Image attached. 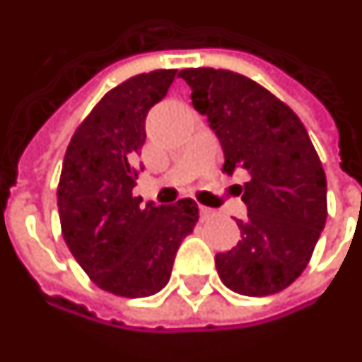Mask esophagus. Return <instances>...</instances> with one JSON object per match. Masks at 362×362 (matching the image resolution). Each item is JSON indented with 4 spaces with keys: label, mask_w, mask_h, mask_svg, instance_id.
Segmentation results:
<instances>
[{
    "label": "esophagus",
    "mask_w": 362,
    "mask_h": 362,
    "mask_svg": "<svg viewBox=\"0 0 362 362\" xmlns=\"http://www.w3.org/2000/svg\"><path fill=\"white\" fill-rule=\"evenodd\" d=\"M199 216H202V219H209V217L214 216V209H209L206 206H199Z\"/></svg>",
    "instance_id": "esophagus-1"
}]
</instances>
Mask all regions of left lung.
Here are the masks:
<instances>
[{"label": "left lung", "instance_id": "left-lung-1", "mask_svg": "<svg viewBox=\"0 0 362 362\" xmlns=\"http://www.w3.org/2000/svg\"><path fill=\"white\" fill-rule=\"evenodd\" d=\"M192 103L223 146V173H247L239 188L247 217L241 241L217 252L225 286L243 296L288 288L312 259L327 219V182L304 123L247 76L216 68H186Z\"/></svg>", "mask_w": 362, "mask_h": 362}]
</instances>
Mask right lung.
<instances>
[{"instance_id": "add662e5", "label": "right lung", "mask_w": 362, "mask_h": 362, "mask_svg": "<svg viewBox=\"0 0 362 362\" xmlns=\"http://www.w3.org/2000/svg\"><path fill=\"white\" fill-rule=\"evenodd\" d=\"M176 70H155L103 95L64 155L58 182L62 237L93 284L123 298L160 292L184 237L198 223V204L141 206L133 196L148 110L163 100Z\"/></svg>"}]
</instances>
